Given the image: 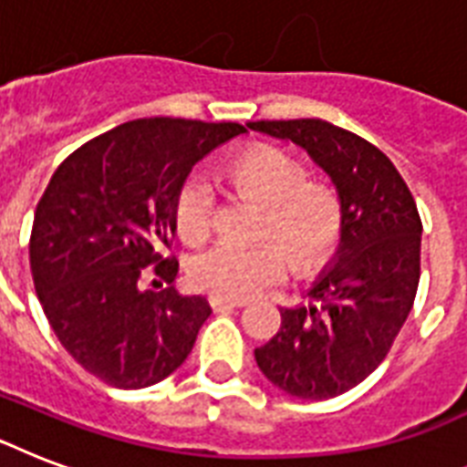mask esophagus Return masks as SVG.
<instances>
[{"label":"esophagus","instance_id":"obj_1","mask_svg":"<svg viewBox=\"0 0 467 467\" xmlns=\"http://www.w3.org/2000/svg\"><path fill=\"white\" fill-rule=\"evenodd\" d=\"M213 310H230V307H242L244 306V300H233V298H220V296H211L208 298Z\"/></svg>","mask_w":467,"mask_h":467}]
</instances>
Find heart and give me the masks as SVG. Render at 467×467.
Returning <instances> with one entry per match:
<instances>
[{
  "instance_id": "obj_1",
  "label": "heart",
  "mask_w": 467,
  "mask_h": 467,
  "mask_svg": "<svg viewBox=\"0 0 467 467\" xmlns=\"http://www.w3.org/2000/svg\"><path fill=\"white\" fill-rule=\"evenodd\" d=\"M230 176L269 205L264 240L256 244L215 242L189 264L191 284L220 298L244 300L262 288L281 284L296 269L312 271L334 254L341 234L339 198L327 183L307 182L296 157L271 145L242 152L230 164ZM218 193L208 176H189L176 191L174 223L183 240L198 242L213 230Z\"/></svg>"
}]
</instances>
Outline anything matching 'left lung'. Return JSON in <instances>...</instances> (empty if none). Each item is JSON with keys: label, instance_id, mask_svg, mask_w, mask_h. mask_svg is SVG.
Listing matches in <instances>:
<instances>
[{"label": "left lung", "instance_id": "left-lung-1", "mask_svg": "<svg viewBox=\"0 0 467 467\" xmlns=\"http://www.w3.org/2000/svg\"><path fill=\"white\" fill-rule=\"evenodd\" d=\"M247 128L300 145L339 193L341 240L332 269L310 288V306L281 307L276 337L254 348L256 366L284 392L337 398L383 363L412 310L420 211L395 164L361 135L319 119Z\"/></svg>", "mask_w": 467, "mask_h": 467}]
</instances>
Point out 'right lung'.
<instances>
[{"mask_svg":"<svg viewBox=\"0 0 467 467\" xmlns=\"http://www.w3.org/2000/svg\"><path fill=\"white\" fill-rule=\"evenodd\" d=\"M240 123L138 119L77 148L55 169L33 218L31 274L60 344L84 370L123 390L174 373L211 306L169 285L142 291L145 266L171 284L164 256L174 198L198 160Z\"/></svg>","mask_w":467,"mask_h":467,"instance_id":"obj_1","label":"right lung"}]
</instances>
